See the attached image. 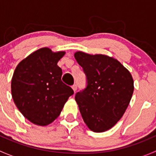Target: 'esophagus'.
Masks as SVG:
<instances>
[{
	"label": "esophagus",
	"mask_w": 156,
	"mask_h": 156,
	"mask_svg": "<svg viewBox=\"0 0 156 156\" xmlns=\"http://www.w3.org/2000/svg\"><path fill=\"white\" fill-rule=\"evenodd\" d=\"M72 89H73V90L75 91V92L77 90V89H78V86H77L76 84H75L74 85H72Z\"/></svg>",
	"instance_id": "esophagus-1"
}]
</instances>
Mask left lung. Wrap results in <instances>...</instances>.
Segmentation results:
<instances>
[{
	"label": "left lung",
	"instance_id": "1",
	"mask_svg": "<svg viewBox=\"0 0 156 156\" xmlns=\"http://www.w3.org/2000/svg\"><path fill=\"white\" fill-rule=\"evenodd\" d=\"M86 75L87 87L75 94V101L90 130L103 132L123 116L133 92L130 72L120 62L102 54L75 53Z\"/></svg>",
	"mask_w": 156,
	"mask_h": 156
}]
</instances>
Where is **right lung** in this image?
Wrapping results in <instances>:
<instances>
[{"mask_svg": "<svg viewBox=\"0 0 156 156\" xmlns=\"http://www.w3.org/2000/svg\"><path fill=\"white\" fill-rule=\"evenodd\" d=\"M65 53L41 48L22 60L14 71L11 81L14 103L34 125L52 123L74 94L61 80L62 69L57 66Z\"/></svg>", "mask_w": 156, "mask_h": 156, "instance_id": "obj_1", "label": "right lung"}]
</instances>
